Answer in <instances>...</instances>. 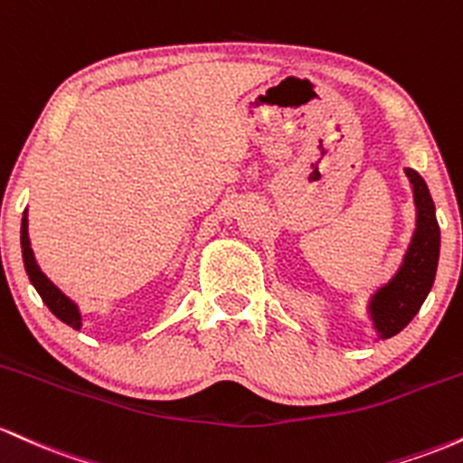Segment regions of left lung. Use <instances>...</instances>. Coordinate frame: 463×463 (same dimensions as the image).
Returning <instances> with one entry per match:
<instances>
[{"mask_svg": "<svg viewBox=\"0 0 463 463\" xmlns=\"http://www.w3.org/2000/svg\"><path fill=\"white\" fill-rule=\"evenodd\" d=\"M413 192L415 230L396 273L367 298V317L378 339L398 335L422 308L435 282L439 260V225L435 205L424 179L413 168H404Z\"/></svg>", "mask_w": 463, "mask_h": 463, "instance_id": "obj_1", "label": "left lung"}]
</instances>
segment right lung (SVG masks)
Here are the masks:
<instances>
[{"label": "right lung", "mask_w": 463, "mask_h": 463, "mask_svg": "<svg viewBox=\"0 0 463 463\" xmlns=\"http://www.w3.org/2000/svg\"><path fill=\"white\" fill-rule=\"evenodd\" d=\"M22 256H24L25 273H28L30 282H33L36 293L41 295L43 304L48 306L52 313L59 317L63 324L80 330L82 328V315H80V308H78V304L74 299L67 298L63 290L56 287L48 275L41 271L39 262H36L33 247H30V236H28V207H25L24 218H22Z\"/></svg>", "instance_id": "1"}]
</instances>
